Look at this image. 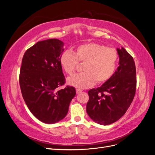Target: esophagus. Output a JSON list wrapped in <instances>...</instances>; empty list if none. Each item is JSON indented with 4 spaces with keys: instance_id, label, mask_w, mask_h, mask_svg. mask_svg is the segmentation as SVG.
Listing matches in <instances>:
<instances>
[{
    "instance_id": "34e87169",
    "label": "esophagus",
    "mask_w": 155,
    "mask_h": 155,
    "mask_svg": "<svg viewBox=\"0 0 155 155\" xmlns=\"http://www.w3.org/2000/svg\"><path fill=\"white\" fill-rule=\"evenodd\" d=\"M82 92V90H81V89H79V88H77L76 89V93L77 94H79L80 92Z\"/></svg>"
}]
</instances>
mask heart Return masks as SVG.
<instances>
[{
    "instance_id": "obj_1",
    "label": "heart",
    "mask_w": 155,
    "mask_h": 155,
    "mask_svg": "<svg viewBox=\"0 0 155 155\" xmlns=\"http://www.w3.org/2000/svg\"><path fill=\"white\" fill-rule=\"evenodd\" d=\"M118 60L117 50L104 45L90 43L78 46L74 51L65 50L60 57L61 66L70 74L79 62L83 72L72 74L67 78L69 85L81 89L105 83L113 76Z\"/></svg>"
}]
</instances>
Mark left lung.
<instances>
[{
  "label": "left lung",
  "instance_id": "1",
  "mask_svg": "<svg viewBox=\"0 0 155 155\" xmlns=\"http://www.w3.org/2000/svg\"><path fill=\"white\" fill-rule=\"evenodd\" d=\"M117 51L120 65L113 76L100 87L88 91L87 112L100 125H109L121 118L135 96L137 76L133 58L124 48Z\"/></svg>",
  "mask_w": 155,
  "mask_h": 155
}]
</instances>
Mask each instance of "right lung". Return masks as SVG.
Instances as JSON below:
<instances>
[{"mask_svg": "<svg viewBox=\"0 0 155 155\" xmlns=\"http://www.w3.org/2000/svg\"><path fill=\"white\" fill-rule=\"evenodd\" d=\"M64 43L57 39L37 42L23 56L19 84L23 99L35 117L51 124L63 120L68 113L76 89L64 85L60 64Z\"/></svg>", "mask_w": 155, "mask_h": 155, "instance_id": "right-lung-1", "label": "right lung"}]
</instances>
